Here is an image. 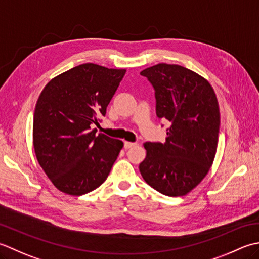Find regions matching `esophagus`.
<instances>
[{"instance_id":"1","label":"esophagus","mask_w":259,"mask_h":259,"mask_svg":"<svg viewBox=\"0 0 259 259\" xmlns=\"http://www.w3.org/2000/svg\"><path fill=\"white\" fill-rule=\"evenodd\" d=\"M135 145H136V143H133V142H127V141L124 142V147H125V149H131V147H133Z\"/></svg>"}]
</instances>
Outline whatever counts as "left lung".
<instances>
[{
  "label": "left lung",
  "instance_id": "left-lung-1",
  "mask_svg": "<svg viewBox=\"0 0 259 259\" xmlns=\"http://www.w3.org/2000/svg\"><path fill=\"white\" fill-rule=\"evenodd\" d=\"M141 75L155 89L157 117L171 126L165 143H144L146 157L140 172L162 194L186 196L214 160L220 126L217 96L207 79L179 65L157 63Z\"/></svg>",
  "mask_w": 259,
  "mask_h": 259
}]
</instances>
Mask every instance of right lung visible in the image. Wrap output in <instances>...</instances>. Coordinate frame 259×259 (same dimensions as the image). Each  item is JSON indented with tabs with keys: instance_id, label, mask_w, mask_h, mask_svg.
Returning <instances> with one entry per match:
<instances>
[{
	"instance_id": "right-lung-1",
	"label": "right lung",
	"mask_w": 259,
	"mask_h": 259,
	"mask_svg": "<svg viewBox=\"0 0 259 259\" xmlns=\"http://www.w3.org/2000/svg\"><path fill=\"white\" fill-rule=\"evenodd\" d=\"M126 69L82 63L52 78L33 116V147L54 186L70 196L93 191L106 180L124 143L92 124L106 114Z\"/></svg>"
}]
</instances>
